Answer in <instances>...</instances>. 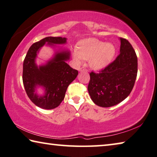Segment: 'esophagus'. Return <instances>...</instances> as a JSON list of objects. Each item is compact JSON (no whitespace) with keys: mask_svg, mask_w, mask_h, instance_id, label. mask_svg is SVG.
I'll return each instance as SVG.
<instances>
[{"mask_svg":"<svg viewBox=\"0 0 157 157\" xmlns=\"http://www.w3.org/2000/svg\"><path fill=\"white\" fill-rule=\"evenodd\" d=\"M79 71H88V69L85 67H82L79 69Z\"/></svg>","mask_w":157,"mask_h":157,"instance_id":"34e87169","label":"esophagus"}]
</instances>
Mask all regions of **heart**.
I'll return each instance as SVG.
<instances>
[{"label":"heart","instance_id":"1","mask_svg":"<svg viewBox=\"0 0 157 157\" xmlns=\"http://www.w3.org/2000/svg\"><path fill=\"white\" fill-rule=\"evenodd\" d=\"M115 48L111 43L106 44L97 39H88L82 42L78 51H74V58L78 63L90 59V65L95 69L107 66L113 60Z\"/></svg>","mask_w":157,"mask_h":157}]
</instances>
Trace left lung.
Here are the masks:
<instances>
[{"mask_svg":"<svg viewBox=\"0 0 157 157\" xmlns=\"http://www.w3.org/2000/svg\"><path fill=\"white\" fill-rule=\"evenodd\" d=\"M120 54L99 72L90 73L88 90L94 104L110 107L129 95L138 72L137 56L129 41L120 37Z\"/></svg>","mask_w":157,"mask_h":157,"instance_id":"left-lung-1","label":"left lung"}]
</instances>
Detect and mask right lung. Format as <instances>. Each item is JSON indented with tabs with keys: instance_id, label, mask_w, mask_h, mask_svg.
<instances>
[{
	"instance_id": "right-lung-1",
	"label": "right lung",
	"mask_w": 157,
	"mask_h": 157,
	"mask_svg": "<svg viewBox=\"0 0 157 157\" xmlns=\"http://www.w3.org/2000/svg\"><path fill=\"white\" fill-rule=\"evenodd\" d=\"M67 39L61 37H47L33 44L28 51L23 65V83L29 99L44 109L58 107L65 98L69 85L76 78L78 71L71 68L66 60L69 58V51L57 52L55 57L47 65L40 66L35 63L37 53L45 44H65ZM40 85L45 89L44 96H38L34 92L36 87Z\"/></svg>"
}]
</instances>
